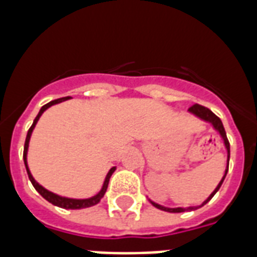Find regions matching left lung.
Instances as JSON below:
<instances>
[{
	"instance_id": "left-lung-1",
	"label": "left lung",
	"mask_w": 257,
	"mask_h": 257,
	"mask_svg": "<svg viewBox=\"0 0 257 257\" xmlns=\"http://www.w3.org/2000/svg\"><path fill=\"white\" fill-rule=\"evenodd\" d=\"M189 112L192 113V114H195V116H197L199 118H201V120L207 121V122H211L212 126L217 131V132L220 133V136H221V139H223L224 141V145H225V149H227V168H225V173H224L223 179L220 180L219 185L215 188V191L212 192L211 195H209V197H208L205 201H204L201 205H199V207H189V208H167V207H163V205H160V204L157 203H153V201H151L152 203L153 207L159 208V209H161V211H165V212H172V213H179V212H185V211H193V209H197V208L203 207V205H205V204L209 201V200L215 196V193L220 189V187H221V184H223L224 179H225V176H227V172H228V165H229V141H228L227 139V133H225V129H224L223 126V122H221V120H220L219 117L216 116L215 113L212 112L211 109L205 108V106H203V105H199V104H195L192 105L191 108H189Z\"/></svg>"
}]
</instances>
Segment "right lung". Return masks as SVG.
Listing matches in <instances>:
<instances>
[{
  "label": "right lung",
  "mask_w": 257,
  "mask_h": 257,
  "mask_svg": "<svg viewBox=\"0 0 257 257\" xmlns=\"http://www.w3.org/2000/svg\"><path fill=\"white\" fill-rule=\"evenodd\" d=\"M69 97H62V98H57V100H53L50 101V102H48V104H45L44 106H42L41 109H40V112H38L37 117L34 118L33 124H32V126L29 128V131H28V135H26V140H25V145H24V163H25V167H26V172H28V176H29V180L32 181V184H33V187L36 188V191L40 193V195L44 197L45 200H48L49 203H52L53 205H56V207H60V208H65V209H82V208H88V207H93V205H96V204L100 203V200L104 197L105 192H106V189H108V184H109V179H110V176L113 175V172L116 171V167H113V168H110V171L108 172V175H106V177H105L104 180V184H102V188H101V191L97 193V195H94L93 197H89V199H69V197H62V196H58L56 195V193H53V192L48 191V189H45V188L42 187V185H40V184L34 180V177L32 176V173H30L29 171V167H28V161H26V155H28V147H29V140H30V136H32V132H33L34 126H36V124H37V121L40 120V117H41V114L44 112H45L46 109L50 108L52 105L54 104H60V102H62V101L68 100Z\"/></svg>",
  "instance_id": "obj_1"
}]
</instances>
